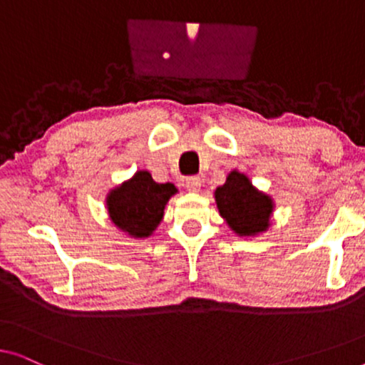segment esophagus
<instances>
[{
  "mask_svg": "<svg viewBox=\"0 0 365 365\" xmlns=\"http://www.w3.org/2000/svg\"><path fill=\"white\" fill-rule=\"evenodd\" d=\"M186 187H187V191L197 192L199 187H201V178H199V176L186 178Z\"/></svg>",
  "mask_w": 365,
  "mask_h": 365,
  "instance_id": "esophagus-1",
  "label": "esophagus"
}]
</instances>
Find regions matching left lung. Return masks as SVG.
<instances>
[{"label":"left lung","instance_id":"1","mask_svg":"<svg viewBox=\"0 0 365 365\" xmlns=\"http://www.w3.org/2000/svg\"><path fill=\"white\" fill-rule=\"evenodd\" d=\"M216 202L221 216L232 231L241 236L266 231L272 212V202L266 194L257 192L244 174L232 171L224 186L216 189Z\"/></svg>","mask_w":365,"mask_h":365}]
</instances>
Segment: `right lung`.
Returning a JSON list of instances; mask_svg holds the SVG:
<instances>
[{
	"label": "right lung",
	"mask_w": 365,
	"mask_h": 365,
	"mask_svg": "<svg viewBox=\"0 0 365 365\" xmlns=\"http://www.w3.org/2000/svg\"><path fill=\"white\" fill-rule=\"evenodd\" d=\"M176 191L174 184H159L148 171H139L109 194V216L124 232L148 237L161 222L164 206Z\"/></svg>",
	"instance_id": "add662e5"
}]
</instances>
